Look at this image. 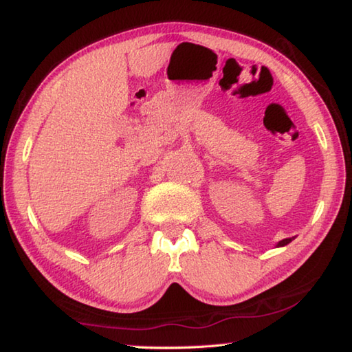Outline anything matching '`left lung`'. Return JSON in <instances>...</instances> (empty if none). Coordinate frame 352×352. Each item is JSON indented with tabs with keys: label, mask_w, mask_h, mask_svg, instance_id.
Returning a JSON list of instances; mask_svg holds the SVG:
<instances>
[{
	"label": "left lung",
	"mask_w": 352,
	"mask_h": 352,
	"mask_svg": "<svg viewBox=\"0 0 352 352\" xmlns=\"http://www.w3.org/2000/svg\"><path fill=\"white\" fill-rule=\"evenodd\" d=\"M292 241H294V237H289V239H283V241H279V242L276 243V247H284V245H287V243H290Z\"/></svg>",
	"instance_id": "1"
}]
</instances>
